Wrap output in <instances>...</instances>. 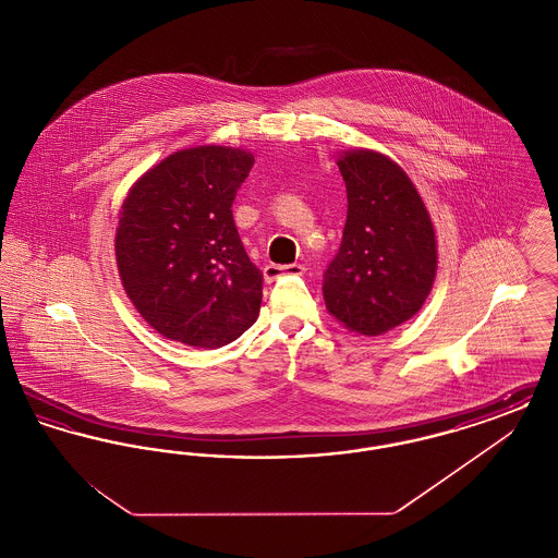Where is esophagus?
Here are the masks:
<instances>
[{
	"mask_svg": "<svg viewBox=\"0 0 558 558\" xmlns=\"http://www.w3.org/2000/svg\"><path fill=\"white\" fill-rule=\"evenodd\" d=\"M287 274L303 276L305 274V266H301V264H291V266H274V264H269V266L264 267V278H266L267 282H274L276 278L287 276Z\"/></svg>",
	"mask_w": 558,
	"mask_h": 558,
	"instance_id": "1",
	"label": "esophagus"
}]
</instances>
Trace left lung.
Returning a JSON list of instances; mask_svg holds the SVG:
<instances>
[{"label":"left lung","mask_w":558,"mask_h":558,"mask_svg":"<svg viewBox=\"0 0 558 558\" xmlns=\"http://www.w3.org/2000/svg\"><path fill=\"white\" fill-rule=\"evenodd\" d=\"M337 165L345 180L347 221L322 292L328 314L351 332L378 337L412 318L433 289L435 228L398 162L357 148Z\"/></svg>","instance_id":"1"}]
</instances>
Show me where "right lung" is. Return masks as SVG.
I'll list each match as a JSON object with an SVG mask.
<instances>
[{
	"mask_svg": "<svg viewBox=\"0 0 558 558\" xmlns=\"http://www.w3.org/2000/svg\"><path fill=\"white\" fill-rule=\"evenodd\" d=\"M253 162L242 148L178 150L123 201L114 236L119 276L140 316L165 339L217 349L259 316L264 276L232 215Z\"/></svg>",
	"mask_w": 558,
	"mask_h": 558,
	"instance_id": "obj_1",
	"label": "right lung"
}]
</instances>
